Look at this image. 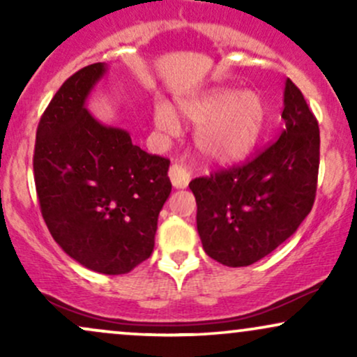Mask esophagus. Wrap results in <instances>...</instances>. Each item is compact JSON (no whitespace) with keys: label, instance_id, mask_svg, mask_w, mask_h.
<instances>
[{"label":"esophagus","instance_id":"obj_1","mask_svg":"<svg viewBox=\"0 0 357 357\" xmlns=\"http://www.w3.org/2000/svg\"><path fill=\"white\" fill-rule=\"evenodd\" d=\"M169 179L176 190H183V188H186L190 184V174L179 165H173L169 167Z\"/></svg>","mask_w":357,"mask_h":357}]
</instances>
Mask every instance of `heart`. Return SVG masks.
Listing matches in <instances>:
<instances>
[{"instance_id": "obj_1", "label": "heart", "mask_w": 357, "mask_h": 357, "mask_svg": "<svg viewBox=\"0 0 357 357\" xmlns=\"http://www.w3.org/2000/svg\"><path fill=\"white\" fill-rule=\"evenodd\" d=\"M179 114L196 129V149L210 162H231L243 158L257 144L265 122L267 104L255 90L211 89L176 100ZM154 126L159 132L174 136L179 121L166 102H155Z\"/></svg>"}]
</instances>
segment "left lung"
Listing matches in <instances>:
<instances>
[{
	"label": "left lung",
	"mask_w": 357,
	"mask_h": 357,
	"mask_svg": "<svg viewBox=\"0 0 357 357\" xmlns=\"http://www.w3.org/2000/svg\"><path fill=\"white\" fill-rule=\"evenodd\" d=\"M282 119L280 137L255 159L190 183L204 252L227 267H247L267 257L312 210L319 124L290 79L285 80Z\"/></svg>",
	"instance_id": "obj_1"
}]
</instances>
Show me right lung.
<instances>
[{"mask_svg":"<svg viewBox=\"0 0 357 357\" xmlns=\"http://www.w3.org/2000/svg\"><path fill=\"white\" fill-rule=\"evenodd\" d=\"M105 73V63L89 65L53 96L36 129L33 171L53 240L85 268L121 275L153 253L171 192L169 161L89 112L90 92Z\"/></svg>","mask_w":357,"mask_h":357,"instance_id":"obj_1","label":"right lung"}]
</instances>
